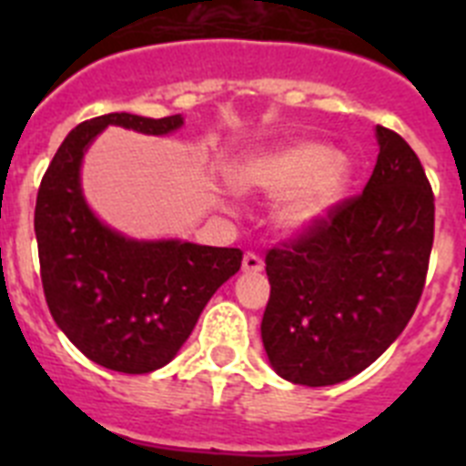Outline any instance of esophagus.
Listing matches in <instances>:
<instances>
[{"mask_svg": "<svg viewBox=\"0 0 466 466\" xmlns=\"http://www.w3.org/2000/svg\"><path fill=\"white\" fill-rule=\"evenodd\" d=\"M242 270L245 273H258V270H263V258L257 252H247L245 258H242Z\"/></svg>", "mask_w": 466, "mask_h": 466, "instance_id": "obj_1", "label": "esophagus"}]
</instances>
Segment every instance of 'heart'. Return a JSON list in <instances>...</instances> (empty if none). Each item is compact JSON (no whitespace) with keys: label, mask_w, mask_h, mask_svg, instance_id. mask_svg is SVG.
Listing matches in <instances>:
<instances>
[{"label":"heart","mask_w":466,"mask_h":466,"mask_svg":"<svg viewBox=\"0 0 466 466\" xmlns=\"http://www.w3.org/2000/svg\"><path fill=\"white\" fill-rule=\"evenodd\" d=\"M240 188L288 193L279 198L275 219L287 230H306L322 221L350 182V166L329 147L296 142L242 160L233 170Z\"/></svg>","instance_id":"obj_1"}]
</instances>
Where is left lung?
Listing matches in <instances>:
<instances>
[{
  "label": "left lung",
  "instance_id": "8db88e82",
  "mask_svg": "<svg viewBox=\"0 0 466 466\" xmlns=\"http://www.w3.org/2000/svg\"><path fill=\"white\" fill-rule=\"evenodd\" d=\"M376 133L380 154L364 191L266 254L263 348L296 385L364 371L406 329L425 289L434 193L409 142L390 127Z\"/></svg>",
  "mask_w": 466,
  "mask_h": 466
}]
</instances>
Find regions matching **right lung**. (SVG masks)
Masks as SVG:
<instances>
[{"mask_svg": "<svg viewBox=\"0 0 466 466\" xmlns=\"http://www.w3.org/2000/svg\"><path fill=\"white\" fill-rule=\"evenodd\" d=\"M182 116L105 114L65 137L41 179L35 208L41 284L48 310L95 364L121 373L166 366L191 336L221 284L240 270L236 247L135 242L95 219L81 196L79 166L106 126L166 135Z\"/></svg>", "mask_w": 466, "mask_h": 466, "instance_id": "1", "label": "right lung"}]
</instances>
